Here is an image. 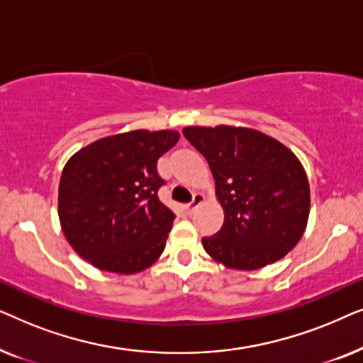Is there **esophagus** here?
<instances>
[{
    "instance_id": "1",
    "label": "esophagus",
    "mask_w": 363,
    "mask_h": 363,
    "mask_svg": "<svg viewBox=\"0 0 363 363\" xmlns=\"http://www.w3.org/2000/svg\"><path fill=\"white\" fill-rule=\"evenodd\" d=\"M203 201H205V196H203L201 193H195V195H193V200H191V203H188V211L193 213V211L196 210L198 206L201 205Z\"/></svg>"
}]
</instances>
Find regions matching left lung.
<instances>
[{
    "label": "left lung",
    "mask_w": 363,
    "mask_h": 363,
    "mask_svg": "<svg viewBox=\"0 0 363 363\" xmlns=\"http://www.w3.org/2000/svg\"><path fill=\"white\" fill-rule=\"evenodd\" d=\"M183 135L206 158L225 223L203 238L213 259L252 271L284 257L304 235L309 180L299 158L266 133L246 127H185Z\"/></svg>",
    "instance_id": "8db88e82"
}]
</instances>
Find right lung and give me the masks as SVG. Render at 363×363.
<instances>
[{
    "label": "right lung",
    "mask_w": 363,
    "mask_h": 363,
    "mask_svg": "<svg viewBox=\"0 0 363 363\" xmlns=\"http://www.w3.org/2000/svg\"><path fill=\"white\" fill-rule=\"evenodd\" d=\"M175 130H132L92 142L69 158L59 182V221L82 259L101 271L135 274L165 250L175 215L158 200L157 162Z\"/></svg>",
    "instance_id": "1"
}]
</instances>
